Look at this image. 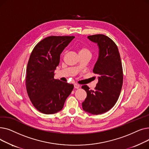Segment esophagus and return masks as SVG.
<instances>
[{
  "mask_svg": "<svg viewBox=\"0 0 149 149\" xmlns=\"http://www.w3.org/2000/svg\"><path fill=\"white\" fill-rule=\"evenodd\" d=\"M74 88H75V89H79V88H80V85L77 84V83H75V84H74Z\"/></svg>",
  "mask_w": 149,
  "mask_h": 149,
  "instance_id": "esophagus-1",
  "label": "esophagus"
}]
</instances>
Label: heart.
Returning a JSON list of instances; mask_svg holds the SVG:
<instances>
[{"label":"heart","instance_id":"obj_1","mask_svg":"<svg viewBox=\"0 0 149 149\" xmlns=\"http://www.w3.org/2000/svg\"><path fill=\"white\" fill-rule=\"evenodd\" d=\"M80 53H89L91 54V50L87 46H82L80 48L79 50V54Z\"/></svg>","mask_w":149,"mask_h":149}]
</instances>
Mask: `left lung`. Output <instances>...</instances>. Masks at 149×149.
Here are the masks:
<instances>
[{"label": "left lung", "instance_id": "obj_1", "mask_svg": "<svg viewBox=\"0 0 149 149\" xmlns=\"http://www.w3.org/2000/svg\"><path fill=\"white\" fill-rule=\"evenodd\" d=\"M88 38L98 46L99 56L93 69L98 81L94 90L82 86L87 93L82 107L86 112L98 115L110 110L118 100L123 82V68L118 47L112 39L103 34Z\"/></svg>", "mask_w": 149, "mask_h": 149}]
</instances>
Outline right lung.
Listing matches in <instances>:
<instances>
[{
    "instance_id": "obj_1",
    "label": "right lung",
    "mask_w": 149,
    "mask_h": 149,
    "mask_svg": "<svg viewBox=\"0 0 149 149\" xmlns=\"http://www.w3.org/2000/svg\"><path fill=\"white\" fill-rule=\"evenodd\" d=\"M74 36H49L34 47L26 68V88L36 109L45 114L61 111L74 85L54 79L60 54Z\"/></svg>"
}]
</instances>
